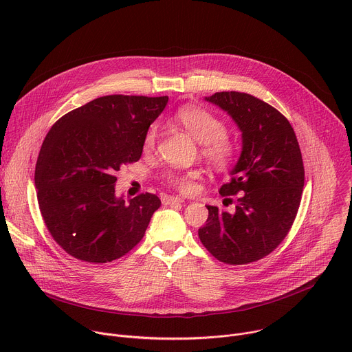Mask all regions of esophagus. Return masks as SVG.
<instances>
[{
    "instance_id": "esophagus-1",
    "label": "esophagus",
    "mask_w": 352,
    "mask_h": 352,
    "mask_svg": "<svg viewBox=\"0 0 352 352\" xmlns=\"http://www.w3.org/2000/svg\"><path fill=\"white\" fill-rule=\"evenodd\" d=\"M184 204V199L181 197H175V196H166L163 197V205L168 206V205H181Z\"/></svg>"
}]
</instances>
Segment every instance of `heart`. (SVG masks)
I'll use <instances>...</instances> for the list:
<instances>
[{
	"instance_id": "b5f03b06",
	"label": "heart",
	"mask_w": 352,
	"mask_h": 352,
	"mask_svg": "<svg viewBox=\"0 0 352 352\" xmlns=\"http://www.w3.org/2000/svg\"><path fill=\"white\" fill-rule=\"evenodd\" d=\"M177 122L184 126L199 143L200 152L206 162L216 170L226 171L234 166L238 157L239 147L227 133L226 122L202 107H184L175 116ZM157 138V128L150 126L144 135V150L153 148ZM200 177L199 171H170L166 174V182L181 193H192L196 188V181Z\"/></svg>"
}]
</instances>
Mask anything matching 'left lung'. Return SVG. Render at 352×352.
Returning a JSON list of instances; mask_svg holds the SVG:
<instances>
[{
	"instance_id": "obj_1",
	"label": "left lung",
	"mask_w": 352,
	"mask_h": 352,
	"mask_svg": "<svg viewBox=\"0 0 352 352\" xmlns=\"http://www.w3.org/2000/svg\"><path fill=\"white\" fill-rule=\"evenodd\" d=\"M206 100L236 122L242 153L231 181L220 188L221 196L236 195L234 210L206 206L199 238L217 261L248 265L272 254L289 232L304 189L302 155L288 120L263 100L241 91H217Z\"/></svg>"
}]
</instances>
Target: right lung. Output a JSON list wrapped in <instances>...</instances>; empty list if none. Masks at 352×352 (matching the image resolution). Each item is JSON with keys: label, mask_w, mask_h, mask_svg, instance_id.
<instances>
[{"label": "right lung", "mask_w": 352, "mask_h": 352, "mask_svg": "<svg viewBox=\"0 0 352 352\" xmlns=\"http://www.w3.org/2000/svg\"><path fill=\"white\" fill-rule=\"evenodd\" d=\"M168 97L111 94L63 116L48 131L34 185L48 232L82 262H113L143 238L160 199L116 196V173L140 159L144 135Z\"/></svg>", "instance_id": "add662e5"}]
</instances>
